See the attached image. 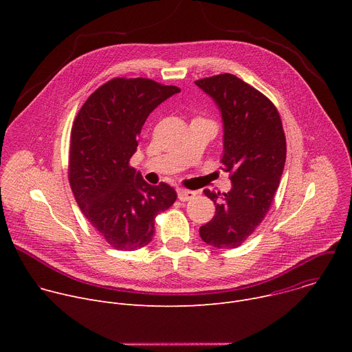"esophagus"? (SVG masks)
<instances>
[{"label":"esophagus","mask_w":352,"mask_h":352,"mask_svg":"<svg viewBox=\"0 0 352 352\" xmlns=\"http://www.w3.org/2000/svg\"><path fill=\"white\" fill-rule=\"evenodd\" d=\"M195 196H196V192H195V190L182 189V188L178 189V199L182 200V202H186V200H190V199L195 197Z\"/></svg>","instance_id":"obj_1"}]
</instances>
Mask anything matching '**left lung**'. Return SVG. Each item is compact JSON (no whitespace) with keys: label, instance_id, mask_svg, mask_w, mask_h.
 I'll use <instances>...</instances> for the list:
<instances>
[{"label":"left lung","instance_id":"left-lung-1","mask_svg":"<svg viewBox=\"0 0 352 352\" xmlns=\"http://www.w3.org/2000/svg\"><path fill=\"white\" fill-rule=\"evenodd\" d=\"M216 102L224 124L221 168L232 188L205 195L216 205L214 217L199 228L200 238L217 249L242 245L266 217L285 164L287 143L276 106L263 93L231 74L195 82Z\"/></svg>","mask_w":352,"mask_h":352}]
</instances>
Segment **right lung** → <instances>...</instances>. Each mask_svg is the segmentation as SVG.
<instances>
[{"label": "right lung", "mask_w": 352, "mask_h": 352, "mask_svg": "<svg viewBox=\"0 0 352 352\" xmlns=\"http://www.w3.org/2000/svg\"><path fill=\"white\" fill-rule=\"evenodd\" d=\"M179 91L147 78H114L89 96L74 121L69 185L86 219L116 249L150 243L157 214L177 200L173 186L147 184L129 160L148 114Z\"/></svg>", "instance_id": "1"}]
</instances>
